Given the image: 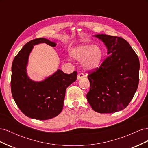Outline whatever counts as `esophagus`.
Listing matches in <instances>:
<instances>
[{"label": "esophagus", "mask_w": 148, "mask_h": 148, "mask_svg": "<svg viewBox=\"0 0 148 148\" xmlns=\"http://www.w3.org/2000/svg\"><path fill=\"white\" fill-rule=\"evenodd\" d=\"M84 77V74L83 73H79L77 75V79H80Z\"/></svg>", "instance_id": "1"}]
</instances>
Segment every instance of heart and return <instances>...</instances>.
<instances>
[{
  "label": "heart",
  "mask_w": 148,
  "mask_h": 148,
  "mask_svg": "<svg viewBox=\"0 0 148 148\" xmlns=\"http://www.w3.org/2000/svg\"><path fill=\"white\" fill-rule=\"evenodd\" d=\"M101 48L96 45L83 44L73 48L70 52V56L77 60H82L83 68L88 71L97 69L103 59Z\"/></svg>",
  "instance_id": "b5f03b06"
}]
</instances>
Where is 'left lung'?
<instances>
[{
    "label": "left lung",
    "instance_id": "1",
    "mask_svg": "<svg viewBox=\"0 0 148 148\" xmlns=\"http://www.w3.org/2000/svg\"><path fill=\"white\" fill-rule=\"evenodd\" d=\"M95 36L104 43L109 56L99 68L89 72L86 98L97 112H116L126 108L137 90L140 61L124 39L103 34Z\"/></svg>",
    "mask_w": 148,
    "mask_h": 148
}]
</instances>
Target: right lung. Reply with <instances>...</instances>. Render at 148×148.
Here are the masks:
<instances>
[{"label":"right lung","mask_w":148,"mask_h":148,"mask_svg":"<svg viewBox=\"0 0 148 148\" xmlns=\"http://www.w3.org/2000/svg\"><path fill=\"white\" fill-rule=\"evenodd\" d=\"M56 43L45 38H37L26 43L13 59L12 66L11 91L13 99L27 117L45 120L56 117L62 110L66 89L77 80V71L66 74L57 70L41 82L31 79L26 73L29 53L33 46Z\"/></svg>","instance_id":"add662e5"}]
</instances>
